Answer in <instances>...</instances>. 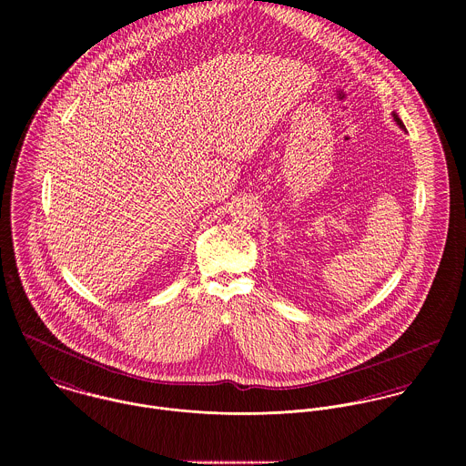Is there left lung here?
Segmentation results:
<instances>
[{
    "label": "left lung",
    "mask_w": 466,
    "mask_h": 466,
    "mask_svg": "<svg viewBox=\"0 0 466 466\" xmlns=\"http://www.w3.org/2000/svg\"><path fill=\"white\" fill-rule=\"evenodd\" d=\"M393 120H395V122H397V126H399V127H400V129H401V131H405V126H403V122H401V120H400L399 115H397V113H395V111H393Z\"/></svg>",
    "instance_id": "1"
}]
</instances>
